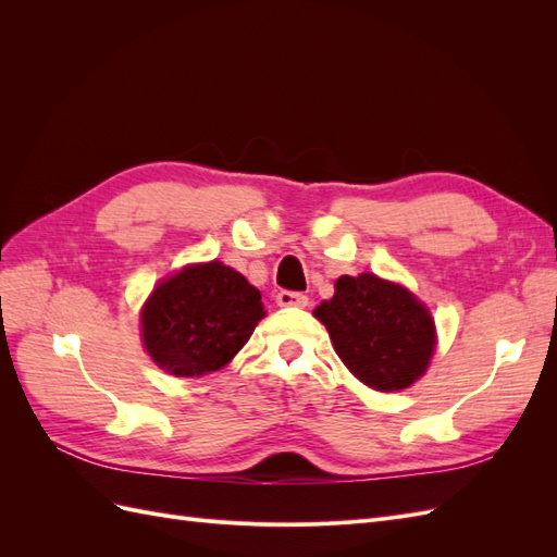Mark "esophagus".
Masks as SVG:
<instances>
[{
    "label": "esophagus",
    "instance_id": "1",
    "mask_svg": "<svg viewBox=\"0 0 557 557\" xmlns=\"http://www.w3.org/2000/svg\"><path fill=\"white\" fill-rule=\"evenodd\" d=\"M278 307H307L309 305V297L301 295V293H293V290H281L276 295Z\"/></svg>",
    "mask_w": 557,
    "mask_h": 557
}]
</instances>
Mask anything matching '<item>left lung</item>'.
Masks as SVG:
<instances>
[{"label":"left lung","instance_id":"8db88e82","mask_svg":"<svg viewBox=\"0 0 557 557\" xmlns=\"http://www.w3.org/2000/svg\"><path fill=\"white\" fill-rule=\"evenodd\" d=\"M313 315L327 327L342 362L381 393L409 387L434 352L430 311L407 288L374 274L342 276L334 297Z\"/></svg>","mask_w":557,"mask_h":557}]
</instances>
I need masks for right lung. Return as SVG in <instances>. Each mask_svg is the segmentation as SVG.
Segmentation results:
<instances>
[{"label": "right lung", "instance_id": "obj_1", "mask_svg": "<svg viewBox=\"0 0 557 557\" xmlns=\"http://www.w3.org/2000/svg\"><path fill=\"white\" fill-rule=\"evenodd\" d=\"M264 315L262 297L221 262L185 267L162 281L141 311L144 346L174 376L225 367Z\"/></svg>", "mask_w": 557, "mask_h": 557}]
</instances>
